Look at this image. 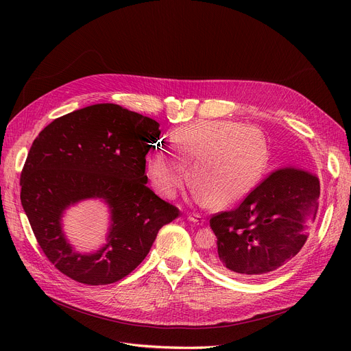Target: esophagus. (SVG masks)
<instances>
[{
    "label": "esophagus",
    "instance_id": "1",
    "mask_svg": "<svg viewBox=\"0 0 351 351\" xmlns=\"http://www.w3.org/2000/svg\"><path fill=\"white\" fill-rule=\"evenodd\" d=\"M188 220L189 222H192L193 225H197V226H202L205 223V219L202 217L200 215H191L189 217H188Z\"/></svg>",
    "mask_w": 351,
    "mask_h": 351
}]
</instances>
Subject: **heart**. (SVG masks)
<instances>
[{"label":"heart","mask_w":351,"mask_h":351,"mask_svg":"<svg viewBox=\"0 0 351 351\" xmlns=\"http://www.w3.org/2000/svg\"><path fill=\"white\" fill-rule=\"evenodd\" d=\"M171 147L156 143L145 155V171L162 195L173 197L188 180L195 196L212 208L243 199L262 179L269 146L259 129L232 121H202L178 128Z\"/></svg>","instance_id":"heart-1"}]
</instances>
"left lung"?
I'll list each match as a JSON object with an SVG mask.
<instances>
[{
	"label": "left lung",
	"mask_w": 351,
	"mask_h": 351,
	"mask_svg": "<svg viewBox=\"0 0 351 351\" xmlns=\"http://www.w3.org/2000/svg\"><path fill=\"white\" fill-rule=\"evenodd\" d=\"M273 172L236 209L210 219L220 271L261 278L285 267L304 246L319 209L320 182L299 166Z\"/></svg>",
	"instance_id": "obj_1"
}]
</instances>
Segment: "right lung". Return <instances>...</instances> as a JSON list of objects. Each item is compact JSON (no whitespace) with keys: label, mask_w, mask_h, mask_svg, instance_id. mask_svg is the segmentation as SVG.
I'll return each mask as SVG.
<instances>
[{"label":"right lung","mask_w":351,"mask_h":351,"mask_svg":"<svg viewBox=\"0 0 351 351\" xmlns=\"http://www.w3.org/2000/svg\"><path fill=\"white\" fill-rule=\"evenodd\" d=\"M159 123L115 104H97L52 121L32 142L21 173V204L43 252L80 283H115L149 253L179 210L146 186L145 155ZM85 199L108 209L106 243L78 251L63 216Z\"/></svg>","instance_id":"add662e5"}]
</instances>
